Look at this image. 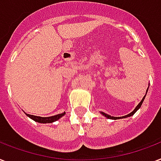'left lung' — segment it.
Returning <instances> with one entry per match:
<instances>
[{"label": "left lung", "instance_id": "obj_1", "mask_svg": "<svg viewBox=\"0 0 161 161\" xmlns=\"http://www.w3.org/2000/svg\"><path fill=\"white\" fill-rule=\"evenodd\" d=\"M147 92H148V89H147V91H146V93H147ZM145 96H146V94H145ZM145 96H144V97H143V99H142V100H141V102H140V103H139V104H138V106H137L136 108H134V110L133 111V112H132V113H129V114H128V115L123 116V117H113V116L108 115V114H107V113H103V112H102V113H102V114H103V116H105L106 118H110V119H114V120H116V119H120V118H128V117H131V116L134 115V113H136L137 111L139 110V108H140V107H141V105H142V103H143V102H144V98H145Z\"/></svg>", "mask_w": 161, "mask_h": 161}]
</instances>
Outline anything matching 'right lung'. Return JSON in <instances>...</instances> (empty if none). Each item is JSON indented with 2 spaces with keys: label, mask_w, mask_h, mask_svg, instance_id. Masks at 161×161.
<instances>
[{
  "label": "right lung",
  "mask_w": 161,
  "mask_h": 161,
  "mask_svg": "<svg viewBox=\"0 0 161 161\" xmlns=\"http://www.w3.org/2000/svg\"><path fill=\"white\" fill-rule=\"evenodd\" d=\"M64 114H65V113H60V114H57V115L54 116H51V117H48V118H42V117L31 115V114H27V113H26V115H27V117H29L30 118H32V119L35 121V122H38V123H53V122H55V121L58 120L60 118H62Z\"/></svg>",
  "instance_id": "right-lung-1"
}]
</instances>
